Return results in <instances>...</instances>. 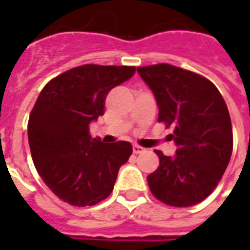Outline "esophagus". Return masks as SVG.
<instances>
[{
  "mask_svg": "<svg viewBox=\"0 0 250 250\" xmlns=\"http://www.w3.org/2000/svg\"><path fill=\"white\" fill-rule=\"evenodd\" d=\"M143 151H145L143 147L138 146V145H134V146H132V152H134V154H141V152Z\"/></svg>",
  "mask_w": 250,
  "mask_h": 250,
  "instance_id": "obj_1",
  "label": "esophagus"
}]
</instances>
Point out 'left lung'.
<instances>
[{
    "label": "left lung",
    "mask_w": 250,
    "mask_h": 250,
    "mask_svg": "<svg viewBox=\"0 0 250 250\" xmlns=\"http://www.w3.org/2000/svg\"><path fill=\"white\" fill-rule=\"evenodd\" d=\"M157 100L158 122L174 125L173 157L155 151L158 168L147 177L151 193L163 204L193 206L209 195L225 173L233 150L229 111L214 84L170 64L138 66Z\"/></svg>",
    "instance_id": "left-lung-1"
}]
</instances>
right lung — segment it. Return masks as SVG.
<instances>
[{"mask_svg": "<svg viewBox=\"0 0 250 250\" xmlns=\"http://www.w3.org/2000/svg\"><path fill=\"white\" fill-rule=\"evenodd\" d=\"M134 73L135 66H76L51 80L36 100L28 122L32 159L44 184L64 202L92 206L114 190L132 146L92 139L89 125L104 114L109 91Z\"/></svg>", "mask_w": 250, "mask_h": 250, "instance_id": "add662e5", "label": "right lung"}]
</instances>
